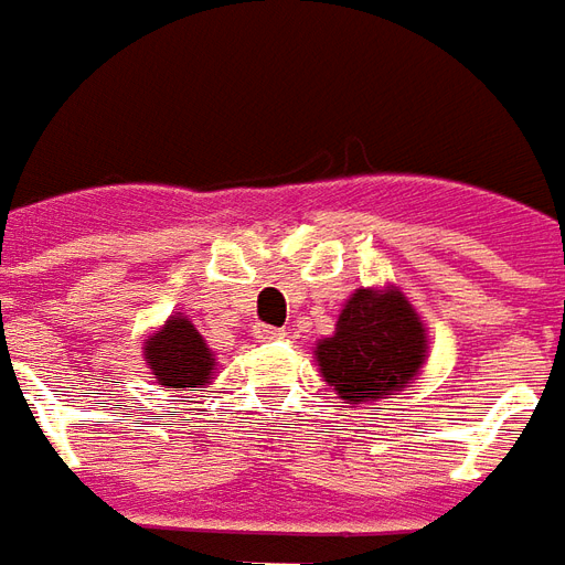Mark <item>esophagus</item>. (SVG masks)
<instances>
[{
  "label": "esophagus",
  "instance_id": "1",
  "mask_svg": "<svg viewBox=\"0 0 565 565\" xmlns=\"http://www.w3.org/2000/svg\"><path fill=\"white\" fill-rule=\"evenodd\" d=\"M286 333L274 328V324H255V340L258 343H274V340H282Z\"/></svg>",
  "mask_w": 565,
  "mask_h": 565
}]
</instances>
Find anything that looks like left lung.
Here are the masks:
<instances>
[{
    "label": "left lung",
    "instance_id": "1",
    "mask_svg": "<svg viewBox=\"0 0 565 565\" xmlns=\"http://www.w3.org/2000/svg\"><path fill=\"white\" fill-rule=\"evenodd\" d=\"M424 328L401 291L358 288L340 312L337 333L316 345L328 385L343 401L361 403L401 391L424 361Z\"/></svg>",
    "mask_w": 565,
    "mask_h": 565
}]
</instances>
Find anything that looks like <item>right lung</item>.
<instances>
[{
    "label": "right lung",
    "mask_w": 565,
    "mask_h": 565,
    "mask_svg": "<svg viewBox=\"0 0 565 565\" xmlns=\"http://www.w3.org/2000/svg\"><path fill=\"white\" fill-rule=\"evenodd\" d=\"M147 364L162 385L195 391L210 382L216 358L210 355L195 324L183 316H174L162 331L147 340Z\"/></svg>",
    "instance_id": "right-lung-1"
}]
</instances>
